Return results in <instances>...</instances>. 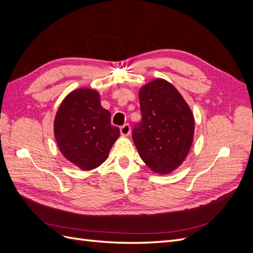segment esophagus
Masks as SVG:
<instances>
[{
    "instance_id": "1",
    "label": "esophagus",
    "mask_w": 253,
    "mask_h": 253,
    "mask_svg": "<svg viewBox=\"0 0 253 253\" xmlns=\"http://www.w3.org/2000/svg\"><path fill=\"white\" fill-rule=\"evenodd\" d=\"M120 133L122 136H127L129 133H131V126H129L128 124H126L122 126H120Z\"/></svg>"
}]
</instances>
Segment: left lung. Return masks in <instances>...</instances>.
<instances>
[{"label":"left lung","mask_w":253,"mask_h":253,"mask_svg":"<svg viewBox=\"0 0 253 253\" xmlns=\"http://www.w3.org/2000/svg\"><path fill=\"white\" fill-rule=\"evenodd\" d=\"M142 119L133 128L139 156L159 174H168L187 157L194 135V117L171 83L156 79L139 90Z\"/></svg>","instance_id":"left-lung-1"}]
</instances>
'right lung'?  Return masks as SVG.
<instances>
[{
  "instance_id": "right-lung-1",
  "label": "right lung",
  "mask_w": 253,
  "mask_h": 253,
  "mask_svg": "<svg viewBox=\"0 0 253 253\" xmlns=\"http://www.w3.org/2000/svg\"><path fill=\"white\" fill-rule=\"evenodd\" d=\"M55 137L63 156L82 170H91L108 158L119 128L100 104L98 91L78 88L61 103L56 114Z\"/></svg>"
}]
</instances>
